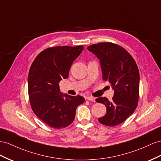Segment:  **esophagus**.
<instances>
[{
    "label": "esophagus",
    "instance_id": "1",
    "mask_svg": "<svg viewBox=\"0 0 161 161\" xmlns=\"http://www.w3.org/2000/svg\"><path fill=\"white\" fill-rule=\"evenodd\" d=\"M87 100L91 101V102H95V98L93 97H87L86 98Z\"/></svg>",
    "mask_w": 161,
    "mask_h": 161
}]
</instances>
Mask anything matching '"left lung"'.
Wrapping results in <instances>:
<instances>
[{
    "instance_id": "left-lung-1",
    "label": "left lung",
    "mask_w": 161,
    "mask_h": 161,
    "mask_svg": "<svg viewBox=\"0 0 161 161\" xmlns=\"http://www.w3.org/2000/svg\"><path fill=\"white\" fill-rule=\"evenodd\" d=\"M100 60L102 79L114 89L111 101L106 97L95 101L106 106L107 112L99 122L114 127L127 119L136 109L140 95V74L136 61L121 46L112 42H99L87 47Z\"/></svg>"
}]
</instances>
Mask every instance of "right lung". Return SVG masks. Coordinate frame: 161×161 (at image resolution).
<instances>
[{
  "instance_id": "right-lung-1",
  "label": "right lung",
  "mask_w": 161,
  "mask_h": 161,
  "mask_svg": "<svg viewBox=\"0 0 161 161\" xmlns=\"http://www.w3.org/2000/svg\"><path fill=\"white\" fill-rule=\"evenodd\" d=\"M84 47L58 46L41 51L34 60L28 74L30 103L34 114L54 129L70 125L78 106L85 102L80 95L60 93L59 82L67 79L72 64Z\"/></svg>"
}]
</instances>
